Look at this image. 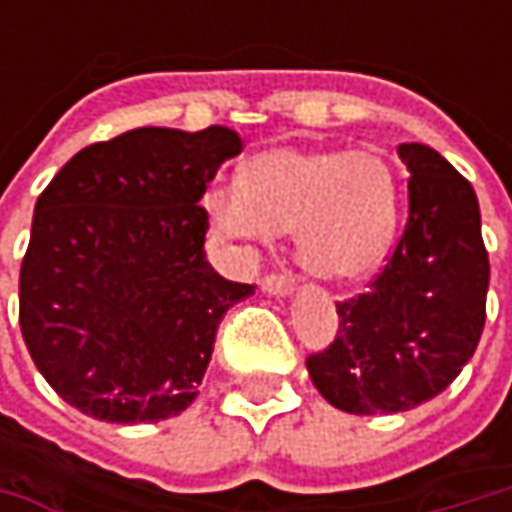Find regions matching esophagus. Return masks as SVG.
I'll return each mask as SVG.
<instances>
[{
    "label": "esophagus",
    "instance_id": "1",
    "mask_svg": "<svg viewBox=\"0 0 512 512\" xmlns=\"http://www.w3.org/2000/svg\"><path fill=\"white\" fill-rule=\"evenodd\" d=\"M262 290H265L267 296H290L293 293V279L282 276V273H273V276L262 279Z\"/></svg>",
    "mask_w": 512,
    "mask_h": 512
}]
</instances>
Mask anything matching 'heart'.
<instances>
[{"mask_svg":"<svg viewBox=\"0 0 512 512\" xmlns=\"http://www.w3.org/2000/svg\"><path fill=\"white\" fill-rule=\"evenodd\" d=\"M210 222L245 245H273L293 230L299 262L330 282L373 276L399 230V179L373 150L273 148L242 179L205 193Z\"/></svg>","mask_w":512,"mask_h":512,"instance_id":"heart-1","label":"heart"}]
</instances>
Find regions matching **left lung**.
Returning <instances> with one entry per match:
<instances>
[{
    "label": "left lung",
    "mask_w": 512,
    "mask_h": 512,
    "mask_svg": "<svg viewBox=\"0 0 512 512\" xmlns=\"http://www.w3.org/2000/svg\"><path fill=\"white\" fill-rule=\"evenodd\" d=\"M407 225L367 293L339 302L330 347L307 373L333 407L356 416L402 413L430 402L476 353L490 262L473 185L442 153L399 145Z\"/></svg>",
    "instance_id": "obj_1"
}]
</instances>
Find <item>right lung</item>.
I'll return each mask as SVG.
<instances>
[{"mask_svg":"<svg viewBox=\"0 0 512 512\" xmlns=\"http://www.w3.org/2000/svg\"><path fill=\"white\" fill-rule=\"evenodd\" d=\"M239 153L222 125L136 128L79 150L36 199L19 325L45 382L79 413L153 424L199 396L219 322L256 290L205 256L199 199Z\"/></svg>","mask_w":512,"mask_h":512,"instance_id":"right-lung-1","label":"right lung"}]
</instances>
